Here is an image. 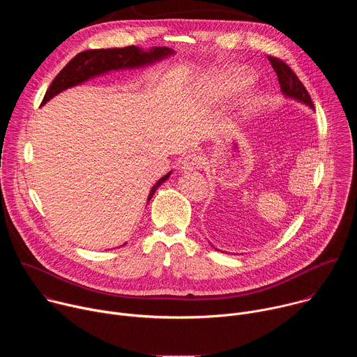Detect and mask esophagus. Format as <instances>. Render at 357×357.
I'll return each instance as SVG.
<instances>
[{
    "label": "esophagus",
    "mask_w": 357,
    "mask_h": 357,
    "mask_svg": "<svg viewBox=\"0 0 357 357\" xmlns=\"http://www.w3.org/2000/svg\"><path fill=\"white\" fill-rule=\"evenodd\" d=\"M203 164V160L199 154H189L183 158L182 161V168L185 171H193V169H197L200 168Z\"/></svg>",
    "instance_id": "obj_1"
}]
</instances>
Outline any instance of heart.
Segmentation results:
<instances>
[{
    "label": "heart",
    "instance_id": "obj_1",
    "mask_svg": "<svg viewBox=\"0 0 357 357\" xmlns=\"http://www.w3.org/2000/svg\"><path fill=\"white\" fill-rule=\"evenodd\" d=\"M248 83H250V77L247 75L229 70V72L219 73L216 79H213V82L211 83V90L216 96L225 97L244 89Z\"/></svg>",
    "mask_w": 357,
    "mask_h": 357
}]
</instances>
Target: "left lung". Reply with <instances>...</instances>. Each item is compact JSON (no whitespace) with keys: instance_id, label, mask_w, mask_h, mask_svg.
<instances>
[{"instance_id":"left-lung-1","label":"left lung","mask_w":357,"mask_h":357,"mask_svg":"<svg viewBox=\"0 0 357 357\" xmlns=\"http://www.w3.org/2000/svg\"><path fill=\"white\" fill-rule=\"evenodd\" d=\"M268 61L271 63V66L274 68L277 76H278V82L281 86V90L285 96L292 97L295 100L302 101V103L308 105L314 109V103L311 100V96L308 93V90L305 89V86L302 84V82L298 79V76L295 75V72L280 58L275 56H268ZM218 250V248H215Z\"/></svg>"}]
</instances>
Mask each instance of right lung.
Here are the masks:
<instances>
[{
    "label": "right lung",
    "instance_id": "1",
    "mask_svg": "<svg viewBox=\"0 0 357 357\" xmlns=\"http://www.w3.org/2000/svg\"><path fill=\"white\" fill-rule=\"evenodd\" d=\"M172 54V50L165 46L152 47L148 52H142L137 46H126V47H112V49H90L84 52L77 54L50 83L47 87L42 105H45L49 98H52L62 90L76 86L79 83L86 82L87 79L106 73L109 70H117L123 68H138L146 63L155 62ZM171 172L161 178L154 186H152L148 200L155 193L162 182L169 178Z\"/></svg>",
    "mask_w": 357,
    "mask_h": 357
}]
</instances>
